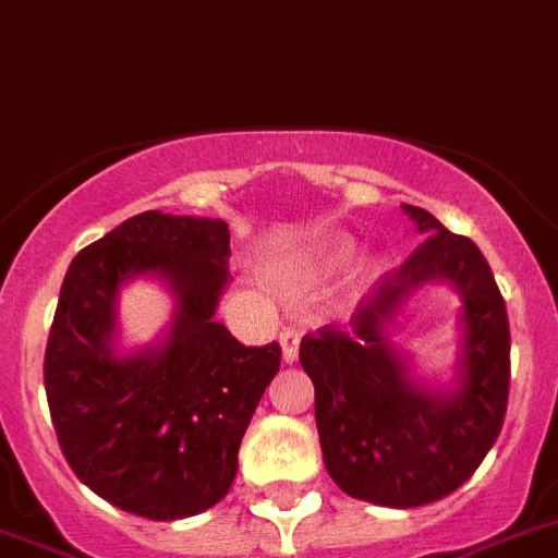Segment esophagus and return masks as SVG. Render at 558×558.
<instances>
[{
	"instance_id": "esophagus-1",
	"label": "esophagus",
	"mask_w": 558,
	"mask_h": 558,
	"mask_svg": "<svg viewBox=\"0 0 558 558\" xmlns=\"http://www.w3.org/2000/svg\"><path fill=\"white\" fill-rule=\"evenodd\" d=\"M280 345H283V360L286 362H298V351H300V331H298V328H283V331H280Z\"/></svg>"
}]
</instances>
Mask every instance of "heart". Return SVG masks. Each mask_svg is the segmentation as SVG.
Instances as JSON below:
<instances>
[{
  "label": "heart",
  "instance_id": "b5f03b06",
  "mask_svg": "<svg viewBox=\"0 0 558 558\" xmlns=\"http://www.w3.org/2000/svg\"><path fill=\"white\" fill-rule=\"evenodd\" d=\"M353 255L351 241H328V244L314 246L312 252H306L303 258L294 260L289 269H286V278L294 286H314L319 280L333 278L337 272H342Z\"/></svg>",
  "mask_w": 558,
  "mask_h": 558
}]
</instances>
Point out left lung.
I'll return each instance as SVG.
<instances>
[{
	"instance_id": "obj_1",
	"label": "left lung",
	"mask_w": 558,
	"mask_h": 558,
	"mask_svg": "<svg viewBox=\"0 0 558 558\" xmlns=\"http://www.w3.org/2000/svg\"><path fill=\"white\" fill-rule=\"evenodd\" d=\"M404 210L429 235L362 300L348 331L323 326L300 342L328 474L356 500L387 508L426 506L472 477L500 435L511 381L506 300L488 260L433 213ZM429 279H452L464 298L468 342L461 381L449 395L415 386L384 333Z\"/></svg>"
}]
</instances>
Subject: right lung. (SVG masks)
Returning <instances> with one entry per match:
<instances>
[{
	"mask_svg": "<svg viewBox=\"0 0 558 558\" xmlns=\"http://www.w3.org/2000/svg\"><path fill=\"white\" fill-rule=\"evenodd\" d=\"M230 258L221 219L145 210L72 258L45 353L50 418L66 463L111 506L182 520L230 492L239 447L280 345H241L213 319ZM154 271L178 294L159 349L110 351L125 277Z\"/></svg>",
	"mask_w": 558,
	"mask_h": 558,
	"instance_id": "obj_1",
	"label": "right lung"
}]
</instances>
